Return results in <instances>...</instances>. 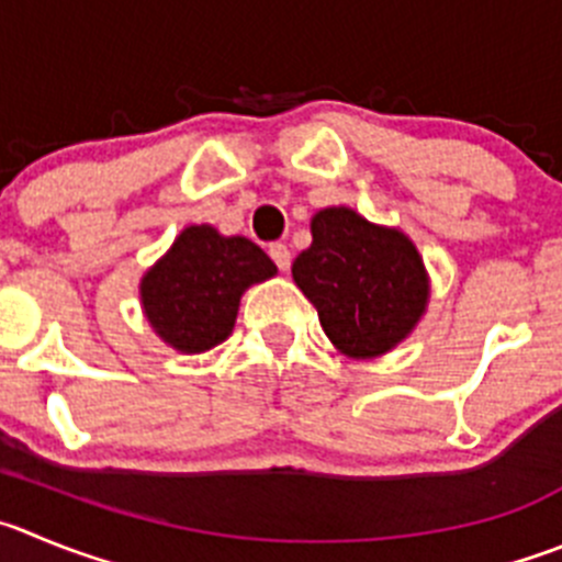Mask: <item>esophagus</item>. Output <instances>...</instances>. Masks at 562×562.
Here are the masks:
<instances>
[{"label": "esophagus", "mask_w": 562, "mask_h": 562, "mask_svg": "<svg viewBox=\"0 0 562 562\" xmlns=\"http://www.w3.org/2000/svg\"><path fill=\"white\" fill-rule=\"evenodd\" d=\"M269 255H271V260H274V266L280 271L291 269V249H288L285 244H271Z\"/></svg>", "instance_id": "esophagus-1"}]
</instances>
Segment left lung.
<instances>
[{"label":"left lung","mask_w":562,"mask_h":562,"mask_svg":"<svg viewBox=\"0 0 562 562\" xmlns=\"http://www.w3.org/2000/svg\"><path fill=\"white\" fill-rule=\"evenodd\" d=\"M313 244L293 260V280L318 311L327 338L349 358H376L400 344L427 307V274L400 229L369 224L349 207L313 216Z\"/></svg>","instance_id":"1"}]
</instances>
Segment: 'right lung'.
Wrapping results in <instances>:
<instances>
[{
	"label": "right lung",
	"mask_w": 562,
	"mask_h": 562,
	"mask_svg": "<svg viewBox=\"0 0 562 562\" xmlns=\"http://www.w3.org/2000/svg\"><path fill=\"white\" fill-rule=\"evenodd\" d=\"M277 274V266L249 238H224L216 229H182L180 238L140 282L149 324L180 352H204L235 327L240 293Z\"/></svg>",
	"instance_id": "right-lung-1"
}]
</instances>
